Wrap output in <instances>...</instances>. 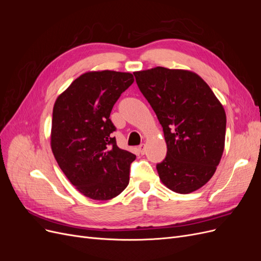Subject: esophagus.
I'll return each mask as SVG.
<instances>
[{"label":"esophagus","mask_w":261,"mask_h":261,"mask_svg":"<svg viewBox=\"0 0 261 261\" xmlns=\"http://www.w3.org/2000/svg\"><path fill=\"white\" fill-rule=\"evenodd\" d=\"M138 150H139V152H140L141 154H145V152H146V145H145V144L140 145V146L138 147Z\"/></svg>","instance_id":"1"}]
</instances>
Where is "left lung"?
<instances>
[{"mask_svg":"<svg viewBox=\"0 0 261 261\" xmlns=\"http://www.w3.org/2000/svg\"><path fill=\"white\" fill-rule=\"evenodd\" d=\"M134 75L163 128L168 151L156 164L161 181L178 194L197 191L215 174L223 153V106L191 70L158 66Z\"/></svg>","mask_w":261,"mask_h":261,"instance_id":"obj_1","label":"left lung"}]
</instances>
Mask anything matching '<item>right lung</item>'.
Returning a JSON list of instances; mask_svg holds the SVG:
<instances>
[{
  "label": "right lung",
  "instance_id": "1",
  "mask_svg": "<svg viewBox=\"0 0 261 261\" xmlns=\"http://www.w3.org/2000/svg\"><path fill=\"white\" fill-rule=\"evenodd\" d=\"M133 83L130 73L87 72L54 103L52 152L68 180L88 198L112 199L128 185L136 155L117 147L110 114Z\"/></svg>",
  "mask_w": 261,
  "mask_h": 261
}]
</instances>
